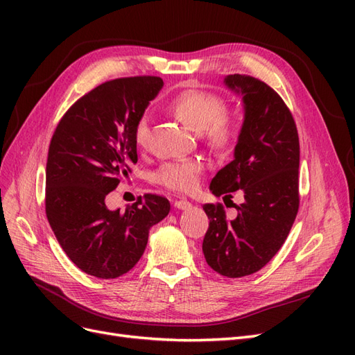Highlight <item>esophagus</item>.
<instances>
[{
  "label": "esophagus",
  "mask_w": 355,
  "mask_h": 355,
  "mask_svg": "<svg viewBox=\"0 0 355 355\" xmlns=\"http://www.w3.org/2000/svg\"><path fill=\"white\" fill-rule=\"evenodd\" d=\"M175 207L179 210H187L191 207V202L187 200H176L175 201Z\"/></svg>",
  "instance_id": "34e87169"
}]
</instances>
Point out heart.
Instances as JSON below:
<instances>
[{"label": "heart", "mask_w": 355, "mask_h": 355, "mask_svg": "<svg viewBox=\"0 0 355 355\" xmlns=\"http://www.w3.org/2000/svg\"><path fill=\"white\" fill-rule=\"evenodd\" d=\"M170 110L188 127L202 132L204 141L211 148L225 149L235 144L241 132L239 118L225 112V102L218 94L189 89L178 93L170 102ZM151 135L148 115L137 118L135 124V142L139 148H146ZM202 164L197 159L168 161L154 175L158 185L179 194H192L200 187Z\"/></svg>", "instance_id": "obj_1"}]
</instances>
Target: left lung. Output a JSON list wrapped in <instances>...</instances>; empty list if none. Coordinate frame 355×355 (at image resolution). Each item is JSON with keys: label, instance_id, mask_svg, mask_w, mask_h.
<instances>
[{"label": "left lung", "instance_id": "1", "mask_svg": "<svg viewBox=\"0 0 355 355\" xmlns=\"http://www.w3.org/2000/svg\"><path fill=\"white\" fill-rule=\"evenodd\" d=\"M225 84L243 96L244 123L234 159L211 179L216 197L244 202L228 220L220 202L204 204L210 219L202 253L211 270L230 278L259 271L284 244L299 209V136L293 115L274 89L250 75Z\"/></svg>", "mask_w": 355, "mask_h": 355}]
</instances>
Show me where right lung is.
Wrapping results in <instances>:
<instances>
[{
  "instance_id": "right-lung-1",
  "label": "right lung",
  "mask_w": 355,
  "mask_h": 355,
  "mask_svg": "<svg viewBox=\"0 0 355 355\" xmlns=\"http://www.w3.org/2000/svg\"><path fill=\"white\" fill-rule=\"evenodd\" d=\"M163 87L159 77L106 81L62 116L49 146L46 214L69 259L98 278H116L141 259L153 225L170 211L167 198L139 197L110 210L105 197L137 163L135 124Z\"/></svg>"
}]
</instances>
